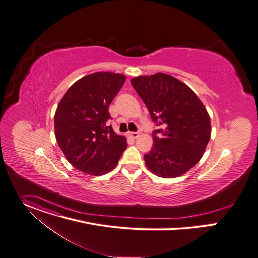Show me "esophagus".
Instances as JSON below:
<instances>
[{"label":"esophagus","mask_w":258,"mask_h":258,"mask_svg":"<svg viewBox=\"0 0 258 258\" xmlns=\"http://www.w3.org/2000/svg\"><path fill=\"white\" fill-rule=\"evenodd\" d=\"M139 134L138 133H128V137L132 139H138L139 138Z\"/></svg>","instance_id":"1"}]
</instances>
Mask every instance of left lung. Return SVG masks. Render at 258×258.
<instances>
[{
	"label": "left lung",
	"mask_w": 258,
	"mask_h": 258,
	"mask_svg": "<svg viewBox=\"0 0 258 258\" xmlns=\"http://www.w3.org/2000/svg\"><path fill=\"white\" fill-rule=\"evenodd\" d=\"M131 82L160 126L153 133L152 149L144 155L148 170L161 178L188 172L203 157L212 131L203 102L188 85L169 74L138 76Z\"/></svg>",
	"instance_id": "8db88e82"
}]
</instances>
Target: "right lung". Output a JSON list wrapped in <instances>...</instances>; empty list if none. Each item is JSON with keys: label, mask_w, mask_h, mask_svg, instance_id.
Returning <instances> with one entry per match:
<instances>
[{"label": "right lung", "mask_w": 258, "mask_h": 258, "mask_svg": "<svg viewBox=\"0 0 258 258\" xmlns=\"http://www.w3.org/2000/svg\"><path fill=\"white\" fill-rule=\"evenodd\" d=\"M125 81L123 74L96 72L77 80L59 101L54 135L63 155L92 176L112 171L126 148V139L108 125L109 105Z\"/></svg>", "instance_id": "right-lung-1"}]
</instances>
